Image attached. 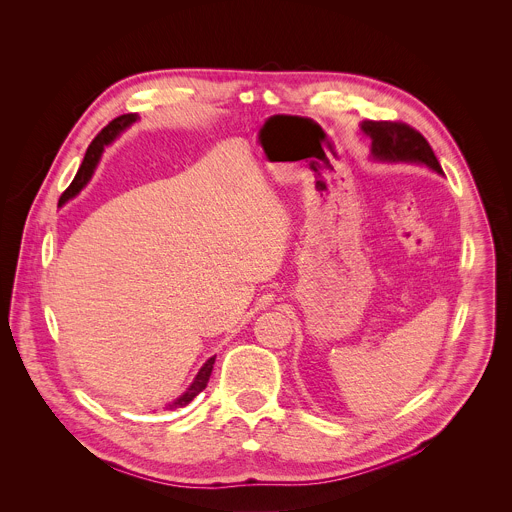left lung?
Returning <instances> with one entry per match:
<instances>
[{
    "instance_id": "left-lung-1",
    "label": "left lung",
    "mask_w": 512,
    "mask_h": 512,
    "mask_svg": "<svg viewBox=\"0 0 512 512\" xmlns=\"http://www.w3.org/2000/svg\"><path fill=\"white\" fill-rule=\"evenodd\" d=\"M362 132L372 140V158L380 162H414L426 164L442 175V166L428 140L404 122L364 120Z\"/></svg>"
}]
</instances>
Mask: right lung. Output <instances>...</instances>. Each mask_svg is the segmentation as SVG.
<instances>
[{"mask_svg":"<svg viewBox=\"0 0 512 512\" xmlns=\"http://www.w3.org/2000/svg\"><path fill=\"white\" fill-rule=\"evenodd\" d=\"M136 120H138V114H124V116L114 118L106 128H102V132H100V134L92 140V144L88 146L86 156H84V160H82V166L78 168V175L74 177L72 185H70V187L64 191V195L60 197V207L66 205L70 199H74V197L88 185V181H90V177H92V173H94V168H96V164H98V160H100V154H102L104 146L110 144L126 126H130V124L136 122ZM215 358H217V356L209 358V360L203 364V368L197 372V376H195V380L191 382V386H189L177 400L168 402V404L164 406L166 410L185 408L187 404H191V402L207 388L209 378H211V372H213Z\"/></svg>","mask_w":512,"mask_h":512,"instance_id":"add662e5","label":"right lung"}]
</instances>
